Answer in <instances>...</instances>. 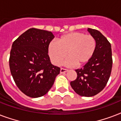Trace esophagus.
Listing matches in <instances>:
<instances>
[{
  "mask_svg": "<svg viewBox=\"0 0 121 121\" xmlns=\"http://www.w3.org/2000/svg\"><path fill=\"white\" fill-rule=\"evenodd\" d=\"M67 72H68V70H66V69H64V68H61L60 69V73H65Z\"/></svg>",
  "mask_w": 121,
  "mask_h": 121,
  "instance_id": "esophagus-1",
  "label": "esophagus"
}]
</instances>
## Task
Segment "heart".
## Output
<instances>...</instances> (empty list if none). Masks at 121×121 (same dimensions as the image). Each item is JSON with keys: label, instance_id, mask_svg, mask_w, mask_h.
Here are the masks:
<instances>
[{"label": "heart", "instance_id": "heart-1", "mask_svg": "<svg viewBox=\"0 0 121 121\" xmlns=\"http://www.w3.org/2000/svg\"><path fill=\"white\" fill-rule=\"evenodd\" d=\"M96 49V41L91 35L82 32H72L61 36L55 42L49 43L48 53L51 61L60 65L66 58L65 65L80 66L86 64L93 56Z\"/></svg>", "mask_w": 121, "mask_h": 121}]
</instances>
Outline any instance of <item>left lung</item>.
<instances>
[{"label": "left lung", "instance_id": "left-lung-1", "mask_svg": "<svg viewBox=\"0 0 121 121\" xmlns=\"http://www.w3.org/2000/svg\"><path fill=\"white\" fill-rule=\"evenodd\" d=\"M96 41L93 56L80 69L75 70L77 77L70 82L74 91L83 97H92L103 90L109 80L112 66L111 43L100 31L88 28Z\"/></svg>", "mask_w": 121, "mask_h": 121}]
</instances>
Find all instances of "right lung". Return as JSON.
Instances as JSON below:
<instances>
[{
    "instance_id": "right-lung-1",
    "label": "right lung",
    "mask_w": 121,
    "mask_h": 121,
    "mask_svg": "<svg viewBox=\"0 0 121 121\" xmlns=\"http://www.w3.org/2000/svg\"><path fill=\"white\" fill-rule=\"evenodd\" d=\"M55 38L50 31L31 28L14 41L9 66L16 85L27 96L44 95L52 87L60 68L51 64L48 46Z\"/></svg>"
}]
</instances>
